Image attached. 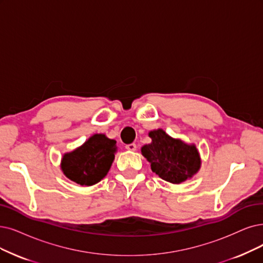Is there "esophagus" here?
Returning a JSON list of instances; mask_svg holds the SVG:
<instances>
[{
	"label": "esophagus",
	"instance_id": "esophagus-1",
	"mask_svg": "<svg viewBox=\"0 0 263 263\" xmlns=\"http://www.w3.org/2000/svg\"><path fill=\"white\" fill-rule=\"evenodd\" d=\"M125 149L128 150V151H136V149H137V145H136L135 143L126 144V145H125Z\"/></svg>",
	"mask_w": 263,
	"mask_h": 263
}]
</instances>
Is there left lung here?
I'll return each instance as SVG.
<instances>
[{"instance_id":"1","label":"left lung","mask_w":263,"mask_h":263,"mask_svg":"<svg viewBox=\"0 0 263 263\" xmlns=\"http://www.w3.org/2000/svg\"><path fill=\"white\" fill-rule=\"evenodd\" d=\"M152 142L141 148L151 170L163 180L179 184L192 178L201 168V157L194 144L175 139L163 129L151 130Z\"/></svg>"}]
</instances>
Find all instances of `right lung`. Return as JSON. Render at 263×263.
Masks as SVG:
<instances>
[{"label":"right lung","instance_id":"obj_1","mask_svg":"<svg viewBox=\"0 0 263 263\" xmlns=\"http://www.w3.org/2000/svg\"><path fill=\"white\" fill-rule=\"evenodd\" d=\"M117 149V141L103 134H95L78 149L62 156L61 171L73 182L93 185L107 176Z\"/></svg>","mask_w":263,"mask_h":263}]
</instances>
